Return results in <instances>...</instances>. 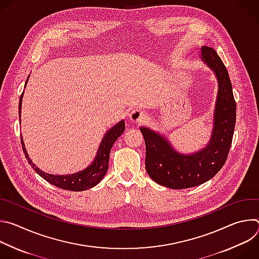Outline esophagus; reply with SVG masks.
<instances>
[{"label": "esophagus", "mask_w": 259, "mask_h": 259, "mask_svg": "<svg viewBox=\"0 0 259 259\" xmlns=\"http://www.w3.org/2000/svg\"><path fill=\"white\" fill-rule=\"evenodd\" d=\"M129 118L132 123L137 124V123H140L143 121V119L145 118V113L143 112V110H140V109H134L129 115Z\"/></svg>", "instance_id": "34e87169"}]
</instances>
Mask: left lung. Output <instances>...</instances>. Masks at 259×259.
Returning a JSON list of instances; mask_svg holds the SVG:
<instances>
[{
    "instance_id": "1",
    "label": "left lung",
    "mask_w": 259,
    "mask_h": 259,
    "mask_svg": "<svg viewBox=\"0 0 259 259\" xmlns=\"http://www.w3.org/2000/svg\"><path fill=\"white\" fill-rule=\"evenodd\" d=\"M201 58L218 81L213 130L208 144L195 154L183 155L176 152L160 133L140 128L145 142L146 172L154 181L169 189L194 188L210 180L225 165L232 145L236 101L228 69L211 47L201 49Z\"/></svg>"
}]
</instances>
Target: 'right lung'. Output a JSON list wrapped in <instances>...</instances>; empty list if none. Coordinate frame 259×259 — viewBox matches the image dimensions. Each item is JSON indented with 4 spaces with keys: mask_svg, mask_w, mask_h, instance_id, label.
I'll use <instances>...</instances> for the list:
<instances>
[{
    "mask_svg": "<svg viewBox=\"0 0 259 259\" xmlns=\"http://www.w3.org/2000/svg\"><path fill=\"white\" fill-rule=\"evenodd\" d=\"M26 83H27V80L25 82V85H26ZM22 97H23V92L19 98V106H18L19 117L21 116ZM124 130H125V122L124 121L119 122L116 126L110 128L104 135L103 139L101 140L97 155H96L94 161L91 163V165L88 166L83 171L73 173V174H68V175H53V174H49L47 172L42 171L38 167H35V165L31 162V160L29 159V157L26 153L23 138L20 137V140H21V145H22L24 156H25L28 164L42 178H44L46 181H48L49 183L53 184V186H55L57 188L67 190V191H72V192H82V191H85V190L95 187L96 184L99 183L100 180L104 177V175L108 169L110 150H112L113 144L115 143V141L120 137V135L123 134Z\"/></svg>",
    "mask_w": 259,
    "mask_h": 259,
    "instance_id": "obj_1",
    "label": "right lung"
}]
</instances>
